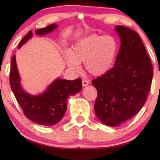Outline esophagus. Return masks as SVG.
<instances>
[{"mask_svg": "<svg viewBox=\"0 0 160 160\" xmlns=\"http://www.w3.org/2000/svg\"><path fill=\"white\" fill-rule=\"evenodd\" d=\"M89 84V82L88 81V80H82V86H88Z\"/></svg>", "mask_w": 160, "mask_h": 160, "instance_id": "obj_1", "label": "esophagus"}]
</instances>
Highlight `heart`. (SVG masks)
Masks as SVG:
<instances>
[{
	"label": "heart",
	"instance_id": "obj_1",
	"mask_svg": "<svg viewBox=\"0 0 160 160\" xmlns=\"http://www.w3.org/2000/svg\"><path fill=\"white\" fill-rule=\"evenodd\" d=\"M118 49V41L114 37L91 34L79 40L71 51L66 52V62L70 68L77 72L80 69V63L84 62L89 74L102 76L113 66Z\"/></svg>",
	"mask_w": 160,
	"mask_h": 160
}]
</instances>
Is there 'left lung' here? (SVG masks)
<instances>
[{
    "label": "left lung",
    "instance_id": "8db88e82",
    "mask_svg": "<svg viewBox=\"0 0 160 160\" xmlns=\"http://www.w3.org/2000/svg\"><path fill=\"white\" fill-rule=\"evenodd\" d=\"M121 45L114 67L92 81L98 96L95 112L104 124L117 126L141 109L149 93L153 67L137 32L117 25Z\"/></svg>",
    "mask_w": 160,
    "mask_h": 160
}]
</instances>
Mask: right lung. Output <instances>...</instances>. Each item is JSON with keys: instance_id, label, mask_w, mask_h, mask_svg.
<instances>
[{"instance_id": "obj_1", "label": "right lung", "mask_w": 160, "mask_h": 160, "mask_svg": "<svg viewBox=\"0 0 160 160\" xmlns=\"http://www.w3.org/2000/svg\"><path fill=\"white\" fill-rule=\"evenodd\" d=\"M56 24L36 30L38 35H45L55 30ZM32 32L30 31L19 44V48L31 39ZM10 83L16 101L22 109L27 118L35 123L43 126H52L63 118L67 109L68 98L74 95L82 89L80 78L74 80H67L57 78L50 83L47 89L41 94L33 95L24 91L21 85L14 55L11 60Z\"/></svg>"}]
</instances>
